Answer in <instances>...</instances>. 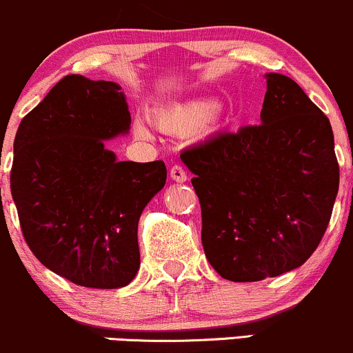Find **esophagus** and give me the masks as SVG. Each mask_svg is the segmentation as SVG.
<instances>
[{
	"label": "esophagus",
	"instance_id": "obj_1",
	"mask_svg": "<svg viewBox=\"0 0 353 353\" xmlns=\"http://www.w3.org/2000/svg\"><path fill=\"white\" fill-rule=\"evenodd\" d=\"M170 176H172V180L176 181V183H183V181H187V172H185L180 165L172 166V170H170Z\"/></svg>",
	"mask_w": 353,
	"mask_h": 353
}]
</instances>
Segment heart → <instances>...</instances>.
Returning <instances> with one entry per match:
<instances>
[{"instance_id": "obj_1", "label": "heart", "mask_w": 353, "mask_h": 353, "mask_svg": "<svg viewBox=\"0 0 353 353\" xmlns=\"http://www.w3.org/2000/svg\"><path fill=\"white\" fill-rule=\"evenodd\" d=\"M151 119L158 130L170 134H187L193 131L199 136H207L215 131L221 121V108L208 97H195L161 105L151 114ZM134 131L138 136L148 134L141 123L134 124Z\"/></svg>"}]
</instances>
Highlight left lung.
Returning a JSON list of instances; mask_svg holds the SVG:
<instances>
[{
  "label": "left lung",
  "instance_id": "8db88e82",
  "mask_svg": "<svg viewBox=\"0 0 353 353\" xmlns=\"http://www.w3.org/2000/svg\"><path fill=\"white\" fill-rule=\"evenodd\" d=\"M261 124L219 132L180 154L202 207V244L229 281L251 283L306 263L339 193L328 117L293 79L266 74Z\"/></svg>",
  "mask_w": 353,
  "mask_h": 353
}]
</instances>
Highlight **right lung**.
I'll return each mask as SVG.
<instances>
[{"label": "right lung", "instance_id": "1", "mask_svg": "<svg viewBox=\"0 0 353 353\" xmlns=\"http://www.w3.org/2000/svg\"><path fill=\"white\" fill-rule=\"evenodd\" d=\"M116 82L67 75L21 119L11 195L37 259L74 284L116 290L139 269L138 222L166 166L117 161L105 141L130 131Z\"/></svg>", "mask_w": 353, "mask_h": 353}]
</instances>
